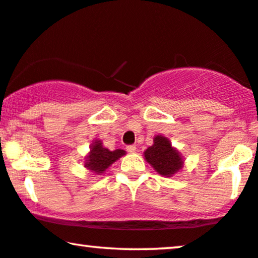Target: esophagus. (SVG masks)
Here are the masks:
<instances>
[{
  "label": "esophagus",
  "mask_w": 258,
  "mask_h": 258,
  "mask_svg": "<svg viewBox=\"0 0 258 258\" xmlns=\"http://www.w3.org/2000/svg\"><path fill=\"white\" fill-rule=\"evenodd\" d=\"M127 149V151H128L130 153H135L136 151H137V147H136V145H128L126 147Z\"/></svg>",
  "instance_id": "1"
}]
</instances>
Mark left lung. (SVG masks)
<instances>
[{
  "instance_id": "obj_1",
  "label": "left lung",
  "mask_w": 258,
  "mask_h": 258,
  "mask_svg": "<svg viewBox=\"0 0 258 258\" xmlns=\"http://www.w3.org/2000/svg\"><path fill=\"white\" fill-rule=\"evenodd\" d=\"M144 158L163 177H172L184 166V158L179 151L161 135L154 137L153 145L147 147Z\"/></svg>"
}]
</instances>
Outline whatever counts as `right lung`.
Listing matches in <instances>:
<instances>
[{
    "label": "right lung",
    "instance_id": "right-lung-1",
    "mask_svg": "<svg viewBox=\"0 0 258 258\" xmlns=\"http://www.w3.org/2000/svg\"><path fill=\"white\" fill-rule=\"evenodd\" d=\"M125 154L126 151L123 150L109 151L104 147L101 140L95 139L88 154L85 157V167L94 174H102L113 163Z\"/></svg>",
    "mask_w": 258,
    "mask_h": 258
}]
</instances>
